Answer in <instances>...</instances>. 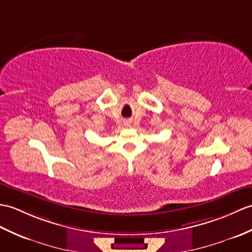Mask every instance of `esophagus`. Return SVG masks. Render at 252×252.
Segmentation results:
<instances>
[{
	"instance_id": "esophagus-1",
	"label": "esophagus",
	"mask_w": 252,
	"mask_h": 252,
	"mask_svg": "<svg viewBox=\"0 0 252 252\" xmlns=\"http://www.w3.org/2000/svg\"><path fill=\"white\" fill-rule=\"evenodd\" d=\"M126 125H127V122H126Z\"/></svg>"
}]
</instances>
